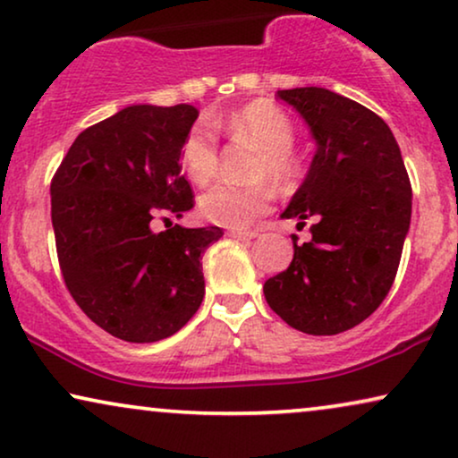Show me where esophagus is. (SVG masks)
<instances>
[{"instance_id":"obj_1","label":"esophagus","mask_w":458,"mask_h":458,"mask_svg":"<svg viewBox=\"0 0 458 458\" xmlns=\"http://www.w3.org/2000/svg\"><path fill=\"white\" fill-rule=\"evenodd\" d=\"M229 235L235 237V240H254V237H259V233L252 229H231Z\"/></svg>"}]
</instances>
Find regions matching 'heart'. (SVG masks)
I'll return each instance as SVG.
<instances>
[{
	"mask_svg": "<svg viewBox=\"0 0 458 458\" xmlns=\"http://www.w3.org/2000/svg\"><path fill=\"white\" fill-rule=\"evenodd\" d=\"M227 127L237 135H246L262 149L256 173H268L273 179L287 181L293 174L290 148L293 127L284 112L267 99L243 106L227 121ZM218 152L216 135L210 124L198 123L187 133L181 146V165L185 173L204 183L216 171ZM273 202V190L267 183L237 185L229 181H215L199 196V210L208 221L225 227H246L256 216L265 215Z\"/></svg>",
	"mask_w": 458,
	"mask_h": 458,
	"instance_id": "heart-1",
	"label": "heart"
}]
</instances>
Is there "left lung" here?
Masks as SVG:
<instances>
[{"label": "left lung", "mask_w": 458, "mask_h": 458, "mask_svg": "<svg viewBox=\"0 0 458 458\" xmlns=\"http://www.w3.org/2000/svg\"><path fill=\"white\" fill-rule=\"evenodd\" d=\"M277 98L309 124L317 152L281 218H315L293 242L290 267L265 284L271 309L310 335L352 329L377 310L396 277L411 227L412 190L390 127L365 106L323 87Z\"/></svg>", "instance_id": "1"}]
</instances>
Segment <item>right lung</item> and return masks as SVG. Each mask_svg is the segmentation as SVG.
I'll list each match as a JSON object with an SVG mask.
<instances>
[{"label":"right lung","mask_w":458,"mask_h":458,"mask_svg":"<svg viewBox=\"0 0 458 458\" xmlns=\"http://www.w3.org/2000/svg\"><path fill=\"white\" fill-rule=\"evenodd\" d=\"M190 104L127 106L85 129L52 179L62 277L81 310L118 340L177 334L204 300L202 254L221 227L166 225L193 208L181 146L198 118Z\"/></svg>","instance_id":"obj_1"}]
</instances>
